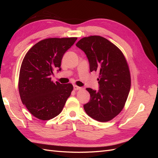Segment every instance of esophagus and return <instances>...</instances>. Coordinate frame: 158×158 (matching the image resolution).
I'll list each match as a JSON object with an SVG mask.
<instances>
[{
    "mask_svg": "<svg viewBox=\"0 0 158 158\" xmlns=\"http://www.w3.org/2000/svg\"><path fill=\"white\" fill-rule=\"evenodd\" d=\"M81 88V87H79L77 85H73V89L75 90H78V89H80Z\"/></svg>",
    "mask_w": 158,
    "mask_h": 158,
    "instance_id": "1",
    "label": "esophagus"
}]
</instances>
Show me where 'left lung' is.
<instances>
[{"mask_svg": "<svg viewBox=\"0 0 158 158\" xmlns=\"http://www.w3.org/2000/svg\"><path fill=\"white\" fill-rule=\"evenodd\" d=\"M76 46L85 53L90 71L99 74V89L86 88L90 100L83 108L94 119L108 122L122 111L129 94L131 79L125 57L117 47L100 36L83 38Z\"/></svg>", "mask_w": 158, "mask_h": 158, "instance_id": "8db88e82", "label": "left lung"}]
</instances>
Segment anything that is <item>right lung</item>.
<instances>
[{
    "mask_svg": "<svg viewBox=\"0 0 158 158\" xmlns=\"http://www.w3.org/2000/svg\"><path fill=\"white\" fill-rule=\"evenodd\" d=\"M77 38H49L38 42L23 58L19 77L22 102L33 116L49 120L58 115L71 94V83H53V70H61L65 52Z\"/></svg>",
    "mask_w": 158,
    "mask_h": 158,
    "instance_id": "obj_1",
    "label": "right lung"
}]
</instances>
